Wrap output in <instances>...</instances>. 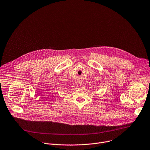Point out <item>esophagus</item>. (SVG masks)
Returning a JSON list of instances; mask_svg holds the SVG:
<instances>
[{"label":"esophagus","instance_id":"obj_1","mask_svg":"<svg viewBox=\"0 0 150 150\" xmlns=\"http://www.w3.org/2000/svg\"><path fill=\"white\" fill-rule=\"evenodd\" d=\"M79 85H81V83H79Z\"/></svg>","mask_w":150,"mask_h":150}]
</instances>
